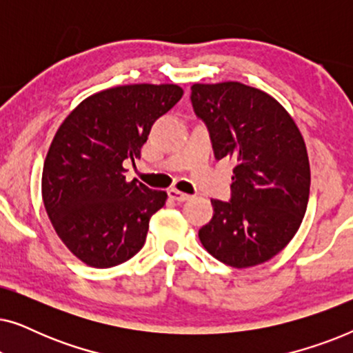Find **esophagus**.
<instances>
[{
	"label": "esophagus",
	"instance_id": "obj_1",
	"mask_svg": "<svg viewBox=\"0 0 353 353\" xmlns=\"http://www.w3.org/2000/svg\"><path fill=\"white\" fill-rule=\"evenodd\" d=\"M168 197H170V199H173V201L183 202V201L190 199V194H186V192L178 191V190H175V188H170V190H168Z\"/></svg>",
	"mask_w": 353,
	"mask_h": 353
}]
</instances>
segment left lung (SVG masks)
<instances>
[{
    "label": "left lung",
    "instance_id": "8db88e82",
    "mask_svg": "<svg viewBox=\"0 0 353 353\" xmlns=\"http://www.w3.org/2000/svg\"><path fill=\"white\" fill-rule=\"evenodd\" d=\"M191 103L216 161L236 162L231 201H210L214 216L199 230L201 243L233 268L267 262L294 238L307 210L310 163L301 130L273 96L239 81L194 83Z\"/></svg>",
    "mask_w": 353,
    "mask_h": 353
}]
</instances>
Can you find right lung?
<instances>
[{"label":"right lung","instance_id":"obj_1","mask_svg":"<svg viewBox=\"0 0 353 353\" xmlns=\"http://www.w3.org/2000/svg\"><path fill=\"white\" fill-rule=\"evenodd\" d=\"M181 96L173 83L115 86L88 96L61 123L41 196L52 228L83 263L110 268L141 250L167 192L125 180L123 162L139 157L152 123Z\"/></svg>","mask_w":353,"mask_h":353}]
</instances>
